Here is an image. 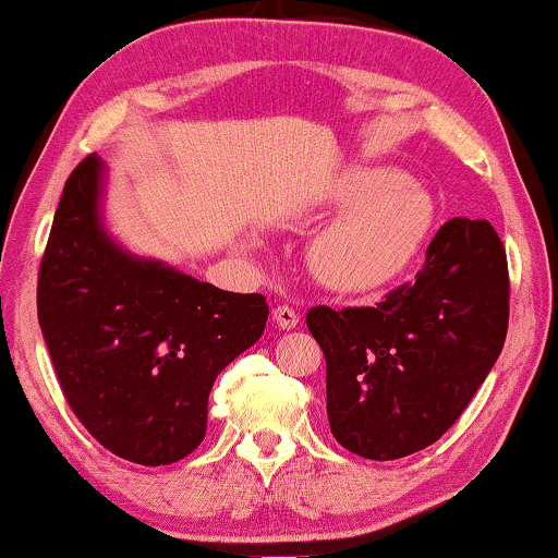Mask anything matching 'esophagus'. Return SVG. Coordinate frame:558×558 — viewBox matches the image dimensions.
I'll list each match as a JSON object with an SVG mask.
<instances>
[{"label":"esophagus","instance_id":"obj_1","mask_svg":"<svg viewBox=\"0 0 558 558\" xmlns=\"http://www.w3.org/2000/svg\"><path fill=\"white\" fill-rule=\"evenodd\" d=\"M271 317H274V323L281 327V330H292V327L300 325V312L287 307V304H279V307H274Z\"/></svg>","mask_w":558,"mask_h":558}]
</instances>
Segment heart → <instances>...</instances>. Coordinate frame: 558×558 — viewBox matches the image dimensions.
<instances>
[{
    "label": "heart",
    "instance_id": "b5f03b06",
    "mask_svg": "<svg viewBox=\"0 0 558 558\" xmlns=\"http://www.w3.org/2000/svg\"><path fill=\"white\" fill-rule=\"evenodd\" d=\"M342 210L307 248V264L332 292H371L416 256L432 228V201L391 170H353L330 193Z\"/></svg>",
    "mask_w": 558,
    "mask_h": 558
}]
</instances>
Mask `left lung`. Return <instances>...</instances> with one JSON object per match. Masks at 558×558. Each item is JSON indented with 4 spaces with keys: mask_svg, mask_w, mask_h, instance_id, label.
I'll use <instances>...</instances> for the list:
<instances>
[{
    "mask_svg": "<svg viewBox=\"0 0 558 558\" xmlns=\"http://www.w3.org/2000/svg\"><path fill=\"white\" fill-rule=\"evenodd\" d=\"M508 312L506 246L487 220L470 218L447 220L414 281L376 307H312L332 437L378 462L434 445L498 361Z\"/></svg>",
    "mask_w": 558,
    "mask_h": 558,
    "instance_id": "1",
    "label": "left lung"
}]
</instances>
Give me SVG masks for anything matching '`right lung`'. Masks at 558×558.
<instances>
[{
  "label": "right lung",
  "mask_w": 558,
  "mask_h": 558,
  "mask_svg": "<svg viewBox=\"0 0 558 558\" xmlns=\"http://www.w3.org/2000/svg\"><path fill=\"white\" fill-rule=\"evenodd\" d=\"M104 162L65 180L37 274L60 391L98 445L159 468L205 437L218 373L262 338L264 294H235L121 251L98 218Z\"/></svg>",
  "instance_id": "1"
}]
</instances>
